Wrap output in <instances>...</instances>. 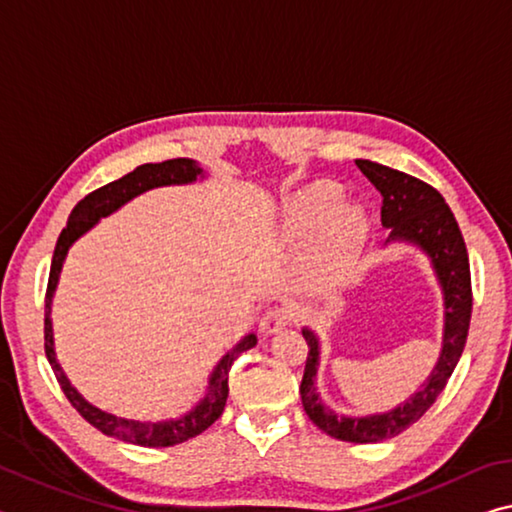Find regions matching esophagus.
Listing matches in <instances>:
<instances>
[{"label":"esophagus","mask_w":512,"mask_h":512,"mask_svg":"<svg viewBox=\"0 0 512 512\" xmlns=\"http://www.w3.org/2000/svg\"><path fill=\"white\" fill-rule=\"evenodd\" d=\"M291 316L294 314H291L289 307H271V310H266L262 314V319H259V332H262L264 337H271L287 326Z\"/></svg>","instance_id":"34e87169"}]
</instances>
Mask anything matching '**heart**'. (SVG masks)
Here are the masks:
<instances>
[{
    "mask_svg": "<svg viewBox=\"0 0 512 512\" xmlns=\"http://www.w3.org/2000/svg\"><path fill=\"white\" fill-rule=\"evenodd\" d=\"M282 227L294 241L314 239V269L337 280L351 269L369 234V218L360 205L344 202L342 186L314 182L289 196L282 207Z\"/></svg>",
    "mask_w": 512,
    "mask_h": 512,
    "instance_id": "1",
    "label": "heart"
}]
</instances>
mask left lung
<instances>
[{"label":"left lung","mask_w":512,"mask_h":512,"mask_svg":"<svg viewBox=\"0 0 512 512\" xmlns=\"http://www.w3.org/2000/svg\"><path fill=\"white\" fill-rule=\"evenodd\" d=\"M355 166L367 175V180L383 196L380 221L385 230H389L385 246L408 243V246L421 250L431 262L444 300L442 348L431 376L415 394H410V399L392 410L373 412V415H339L323 403L319 389H316L321 342L310 326L303 328L310 353H307L303 383H300V401H303L307 417L335 440L376 444L396 437L415 424L442 394L467 342L469 319H472V280H469V257L460 227L449 205L433 186L369 159H355Z\"/></svg>","instance_id":"left-lung-1"}]
</instances>
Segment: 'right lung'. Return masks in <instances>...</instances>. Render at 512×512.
<instances>
[{
    "instance_id": "1",
    "label": "right lung",
    "mask_w": 512,
    "mask_h": 512,
    "mask_svg": "<svg viewBox=\"0 0 512 512\" xmlns=\"http://www.w3.org/2000/svg\"><path fill=\"white\" fill-rule=\"evenodd\" d=\"M198 180H205V170L200 168L198 161L193 159H168L161 161V164H143L132 173H127L120 180L111 182L102 189L88 193L84 200L77 202V207L72 209L68 216V225L63 227L59 241H56L54 257H52V269H50V282H47V296H45V355L52 364V371L63 394L68 396L81 417H84L88 424L95 426L97 431L118 437V440L136 444V446H173L182 444L191 437L200 435L207 431L214 421L223 415L225 401H227V373H230L234 360L239 358L243 351L253 348L257 344L255 332H248L246 337H241L237 344H234L230 351H227L214 371L209 373L207 380V392L202 399L193 405L189 412L175 417V419H161V421H139V419H127V417H116L111 412L97 408L91 401H86L84 396L77 392V387L66 376V371L56 360L54 351V330H52V303H54V291L59 287L61 269L63 262H66L68 250L72 243L84 237V234L95 227L102 218L116 214L120 207H125L129 200L139 198L141 193L161 189V186H182V184H193Z\"/></svg>"
}]
</instances>
